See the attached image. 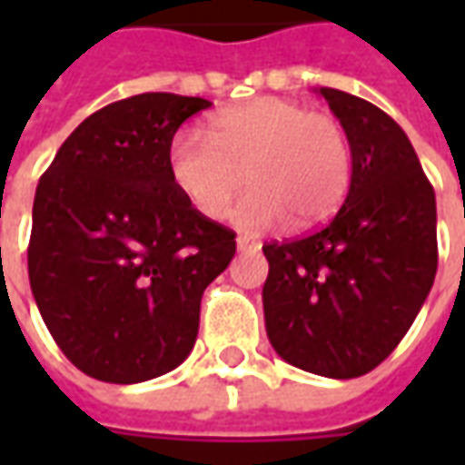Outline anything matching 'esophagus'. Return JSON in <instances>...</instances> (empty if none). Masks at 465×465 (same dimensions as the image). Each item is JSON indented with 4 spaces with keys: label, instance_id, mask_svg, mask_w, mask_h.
Wrapping results in <instances>:
<instances>
[{
    "label": "esophagus",
    "instance_id": "1",
    "mask_svg": "<svg viewBox=\"0 0 465 465\" xmlns=\"http://www.w3.org/2000/svg\"><path fill=\"white\" fill-rule=\"evenodd\" d=\"M236 249H239V252H259V249H262V243H256V242H252V239H246V236H239V239H236Z\"/></svg>",
    "mask_w": 465,
    "mask_h": 465
}]
</instances>
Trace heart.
I'll return each instance as SVG.
<instances>
[{
	"label": "heart",
	"instance_id": "obj_1",
	"mask_svg": "<svg viewBox=\"0 0 465 465\" xmlns=\"http://www.w3.org/2000/svg\"><path fill=\"white\" fill-rule=\"evenodd\" d=\"M206 134L179 132L166 156L173 189L203 219H222L246 182L253 189L232 212L239 229L292 222L293 232H306L329 222L349 193L346 129L302 102L256 96L209 116Z\"/></svg>",
	"mask_w": 465,
	"mask_h": 465
}]
</instances>
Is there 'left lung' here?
<instances>
[{
  "mask_svg": "<svg viewBox=\"0 0 465 465\" xmlns=\"http://www.w3.org/2000/svg\"><path fill=\"white\" fill-rule=\"evenodd\" d=\"M319 94L349 136L351 186L323 229L263 246V319L286 363L356 379L399 346L433 286L436 193L386 112L331 86Z\"/></svg>",
  "mask_w": 465,
  "mask_h": 465,
  "instance_id": "left-lung-1",
  "label": "left lung"
}]
</instances>
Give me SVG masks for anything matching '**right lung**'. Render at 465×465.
<instances>
[{"mask_svg":"<svg viewBox=\"0 0 465 465\" xmlns=\"http://www.w3.org/2000/svg\"><path fill=\"white\" fill-rule=\"evenodd\" d=\"M212 102L169 92L99 109L39 179L29 283L59 349L106 383L169 373L193 349L203 289L236 233L173 189L169 143Z\"/></svg>","mask_w":465,"mask_h":465,"instance_id":"1","label":"right lung"}]
</instances>
